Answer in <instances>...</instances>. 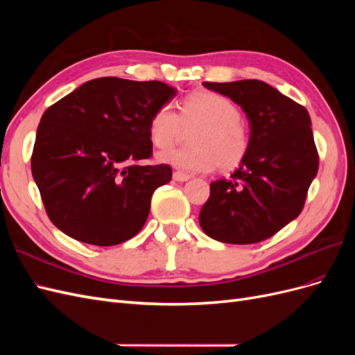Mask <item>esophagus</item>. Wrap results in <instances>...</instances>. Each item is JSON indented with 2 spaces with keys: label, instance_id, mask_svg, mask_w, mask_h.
I'll list each match as a JSON object with an SVG mask.
<instances>
[{
  "label": "esophagus",
  "instance_id": "obj_1",
  "mask_svg": "<svg viewBox=\"0 0 355 355\" xmlns=\"http://www.w3.org/2000/svg\"><path fill=\"white\" fill-rule=\"evenodd\" d=\"M173 179H175L176 182H187V180L191 179V176L187 175V173H182V171H175V173H173Z\"/></svg>",
  "mask_w": 355,
  "mask_h": 355
}]
</instances>
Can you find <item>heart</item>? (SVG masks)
Listing matches in <instances>:
<instances>
[{
	"label": "heart",
	"mask_w": 355,
	"mask_h": 355,
	"mask_svg": "<svg viewBox=\"0 0 355 355\" xmlns=\"http://www.w3.org/2000/svg\"><path fill=\"white\" fill-rule=\"evenodd\" d=\"M180 114L170 103L158 106L148 125L149 139L155 148L173 145L182 124H200L192 133V148L168 149L157 155L159 163L173 166L187 173H204L214 166L223 170L237 167L249 151V133L241 123V112L223 94L198 90L180 102Z\"/></svg>",
	"instance_id": "1"
}]
</instances>
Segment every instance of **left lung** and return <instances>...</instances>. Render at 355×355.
I'll use <instances>...</instances> for the list:
<instances>
[{"instance_id":"left-lung-1","label":"left lung","mask_w":355,"mask_h":355,"mask_svg":"<svg viewBox=\"0 0 355 355\" xmlns=\"http://www.w3.org/2000/svg\"><path fill=\"white\" fill-rule=\"evenodd\" d=\"M241 106L249 151L231 179L210 184L201 230L220 243L253 244L272 237L304 209L318 170L308 111L259 80L202 83Z\"/></svg>"}]
</instances>
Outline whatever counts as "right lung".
Segmentation results:
<instances>
[{
  "label": "right lung",
  "mask_w": 355,
  "mask_h": 355,
  "mask_svg": "<svg viewBox=\"0 0 355 355\" xmlns=\"http://www.w3.org/2000/svg\"><path fill=\"white\" fill-rule=\"evenodd\" d=\"M178 94L161 81L103 77L84 83L42 114L31 170L50 220L71 239L121 244L142 230L167 164L153 154L151 115Z\"/></svg>",
  "instance_id": "1"
}]
</instances>
